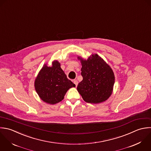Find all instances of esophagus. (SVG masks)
<instances>
[{"mask_svg": "<svg viewBox=\"0 0 151 151\" xmlns=\"http://www.w3.org/2000/svg\"><path fill=\"white\" fill-rule=\"evenodd\" d=\"M73 83H75V85H76V86H77V85H78V81H77V80H74V81H73Z\"/></svg>", "mask_w": 151, "mask_h": 151, "instance_id": "1", "label": "esophagus"}]
</instances>
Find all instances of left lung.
I'll use <instances>...</instances> for the list:
<instances>
[{"instance_id": "obj_1", "label": "left lung", "mask_w": 151, "mask_h": 151, "mask_svg": "<svg viewBox=\"0 0 151 151\" xmlns=\"http://www.w3.org/2000/svg\"><path fill=\"white\" fill-rule=\"evenodd\" d=\"M82 68L83 80L77 90L83 99L90 104H100L111 96L115 75L111 66L98 55L92 54L87 59L78 56Z\"/></svg>"}]
</instances>
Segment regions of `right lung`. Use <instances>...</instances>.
Wrapping results in <instances>:
<instances>
[{
    "mask_svg": "<svg viewBox=\"0 0 151 151\" xmlns=\"http://www.w3.org/2000/svg\"><path fill=\"white\" fill-rule=\"evenodd\" d=\"M43 65L35 80V88L39 98L45 102L54 105L62 101L67 91L75 85L67 78L57 60L51 66Z\"/></svg>",
    "mask_w": 151,
    "mask_h": 151,
    "instance_id": "add662e5",
    "label": "right lung"
}]
</instances>
